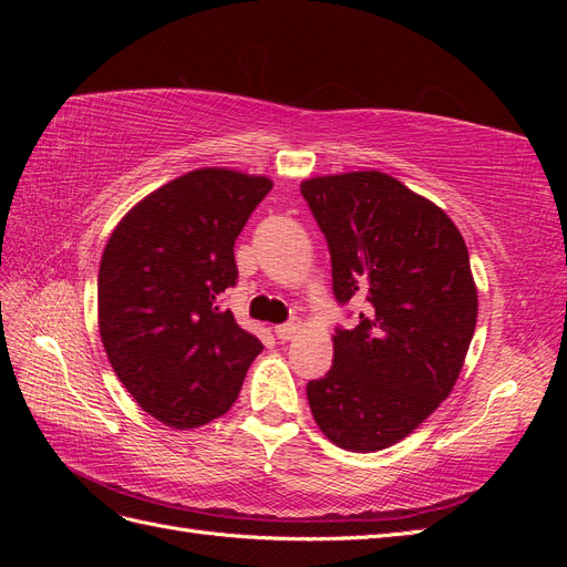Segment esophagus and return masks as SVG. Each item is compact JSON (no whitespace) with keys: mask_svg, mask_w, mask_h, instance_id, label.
I'll return each mask as SVG.
<instances>
[{"mask_svg":"<svg viewBox=\"0 0 567 567\" xmlns=\"http://www.w3.org/2000/svg\"><path fill=\"white\" fill-rule=\"evenodd\" d=\"M300 329H302V323L298 319L281 323V326H277V338L279 340H293L300 333Z\"/></svg>","mask_w":567,"mask_h":567,"instance_id":"1","label":"esophagus"}]
</instances>
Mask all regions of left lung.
Instances as JSON below:
<instances>
[{
	"label": "left lung",
	"mask_w": 567,
	"mask_h": 567,
	"mask_svg": "<svg viewBox=\"0 0 567 567\" xmlns=\"http://www.w3.org/2000/svg\"><path fill=\"white\" fill-rule=\"evenodd\" d=\"M300 192L331 250L336 300L362 302L307 402L340 450L379 452L456 385L477 321L468 248L447 213L379 169L312 177Z\"/></svg>",
	"instance_id": "1"
}]
</instances>
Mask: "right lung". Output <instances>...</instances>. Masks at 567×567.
Here are the masks:
<instances>
[{"mask_svg":"<svg viewBox=\"0 0 567 567\" xmlns=\"http://www.w3.org/2000/svg\"><path fill=\"white\" fill-rule=\"evenodd\" d=\"M269 188V177L194 169L136 203L101 255L109 362L136 404L177 431L225 414L262 352L219 300L238 279L236 236Z\"/></svg>","mask_w":567,"mask_h":567,"instance_id":"add662e5","label":"right lung"}]
</instances>
